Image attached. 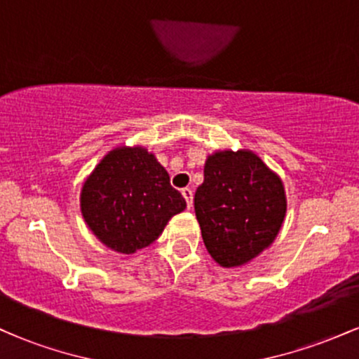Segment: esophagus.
<instances>
[{
  "instance_id": "esophagus-1",
  "label": "esophagus",
  "mask_w": 359,
  "mask_h": 359,
  "mask_svg": "<svg viewBox=\"0 0 359 359\" xmlns=\"http://www.w3.org/2000/svg\"><path fill=\"white\" fill-rule=\"evenodd\" d=\"M182 196H184L185 203H187V208H189V209H191V208H192V199H194V194H192V189H189V187H185V189H182Z\"/></svg>"
}]
</instances>
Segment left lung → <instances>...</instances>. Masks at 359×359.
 <instances>
[{
	"label": "left lung",
	"mask_w": 359,
	"mask_h": 359,
	"mask_svg": "<svg viewBox=\"0 0 359 359\" xmlns=\"http://www.w3.org/2000/svg\"><path fill=\"white\" fill-rule=\"evenodd\" d=\"M194 209L209 255L221 266L248 263L269 248L287 211L283 184L248 150L209 155Z\"/></svg>",
	"instance_id": "left-lung-1"
}]
</instances>
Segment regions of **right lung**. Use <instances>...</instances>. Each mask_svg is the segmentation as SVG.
<instances>
[{
    "label": "right lung",
    "instance_id": "obj_1",
    "mask_svg": "<svg viewBox=\"0 0 359 359\" xmlns=\"http://www.w3.org/2000/svg\"><path fill=\"white\" fill-rule=\"evenodd\" d=\"M185 199L145 148L109 151L84 182L81 211L97 240L118 253H135L160 236Z\"/></svg>",
    "mask_w": 359,
    "mask_h": 359
}]
</instances>
